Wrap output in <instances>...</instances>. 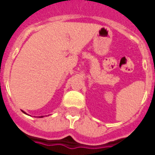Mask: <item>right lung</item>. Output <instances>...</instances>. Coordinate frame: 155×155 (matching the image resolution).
Wrapping results in <instances>:
<instances>
[{"label":"right lung","mask_w":155,"mask_h":155,"mask_svg":"<svg viewBox=\"0 0 155 155\" xmlns=\"http://www.w3.org/2000/svg\"><path fill=\"white\" fill-rule=\"evenodd\" d=\"M23 113H24V114H26V113H25V112H23Z\"/></svg>","instance_id":"1"}]
</instances>
